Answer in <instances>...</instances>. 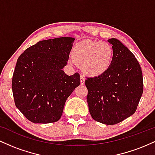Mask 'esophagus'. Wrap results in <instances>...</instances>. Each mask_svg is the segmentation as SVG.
<instances>
[{
  "mask_svg": "<svg viewBox=\"0 0 155 155\" xmlns=\"http://www.w3.org/2000/svg\"><path fill=\"white\" fill-rule=\"evenodd\" d=\"M80 81H81V85L84 84V82H85V78H84V76H82V75L80 76Z\"/></svg>",
  "mask_w": 155,
  "mask_h": 155,
  "instance_id": "34e87169",
  "label": "esophagus"
}]
</instances>
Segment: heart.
<instances>
[{
  "label": "heart",
  "mask_w": 155,
  "mask_h": 155,
  "mask_svg": "<svg viewBox=\"0 0 155 155\" xmlns=\"http://www.w3.org/2000/svg\"><path fill=\"white\" fill-rule=\"evenodd\" d=\"M114 50L106 41H83L76 44L72 50L73 60L81 65L83 71L92 76L101 75L111 65Z\"/></svg>",
  "instance_id": "b5f03b06"
}]
</instances>
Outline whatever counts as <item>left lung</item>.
<instances>
[{
    "instance_id": "1",
    "label": "left lung",
    "mask_w": 155,
    "mask_h": 155,
    "mask_svg": "<svg viewBox=\"0 0 155 155\" xmlns=\"http://www.w3.org/2000/svg\"><path fill=\"white\" fill-rule=\"evenodd\" d=\"M111 65L101 75L87 78V101L94 120L112 125L133 114L143 90V75L135 55L116 38Z\"/></svg>"
}]
</instances>
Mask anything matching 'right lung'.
<instances>
[{
	"label": "right lung",
	"mask_w": 155,
	"mask_h": 155,
	"mask_svg": "<svg viewBox=\"0 0 155 155\" xmlns=\"http://www.w3.org/2000/svg\"><path fill=\"white\" fill-rule=\"evenodd\" d=\"M74 40L61 37L41 41L17 59L12 84L14 100L33 123L58 122L67 98L80 84L79 73L68 76L63 71Z\"/></svg>",
	"instance_id": "right-lung-1"
}]
</instances>
